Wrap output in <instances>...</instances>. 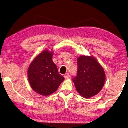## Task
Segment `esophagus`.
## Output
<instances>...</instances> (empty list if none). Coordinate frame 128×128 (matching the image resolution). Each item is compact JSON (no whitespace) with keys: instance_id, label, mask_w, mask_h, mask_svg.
<instances>
[{"instance_id":"34e87169","label":"esophagus","mask_w":128,"mask_h":128,"mask_svg":"<svg viewBox=\"0 0 128 128\" xmlns=\"http://www.w3.org/2000/svg\"><path fill=\"white\" fill-rule=\"evenodd\" d=\"M70 78V75H69L68 73H67V74L64 75V78H65L66 79H68Z\"/></svg>"}]
</instances>
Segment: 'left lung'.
<instances>
[{"mask_svg":"<svg viewBox=\"0 0 128 128\" xmlns=\"http://www.w3.org/2000/svg\"><path fill=\"white\" fill-rule=\"evenodd\" d=\"M77 76L72 79L76 91L88 99L99 94L106 80L102 67L92 56H82L78 58Z\"/></svg>","mask_w":128,"mask_h":128,"instance_id":"obj_1","label":"left lung"}]
</instances>
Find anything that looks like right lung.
I'll return each instance as SVG.
<instances>
[{"instance_id": "obj_1", "label": "right lung", "mask_w": 128, "mask_h": 128, "mask_svg": "<svg viewBox=\"0 0 128 128\" xmlns=\"http://www.w3.org/2000/svg\"><path fill=\"white\" fill-rule=\"evenodd\" d=\"M53 52L44 50L31 63L28 70L30 87L42 96L50 95L58 90L64 80L52 60Z\"/></svg>"}]
</instances>
